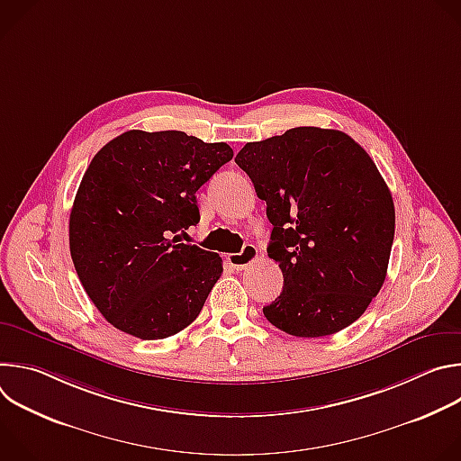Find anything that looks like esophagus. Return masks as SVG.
Listing matches in <instances>:
<instances>
[{"instance_id": "34e87169", "label": "esophagus", "mask_w": 461, "mask_h": 461, "mask_svg": "<svg viewBox=\"0 0 461 461\" xmlns=\"http://www.w3.org/2000/svg\"><path fill=\"white\" fill-rule=\"evenodd\" d=\"M257 258H258V251L253 244H246L240 253H230L228 255L230 267H233L237 272L246 270L248 267H251Z\"/></svg>"}]
</instances>
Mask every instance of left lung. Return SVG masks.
Masks as SVG:
<instances>
[{
    "label": "left lung",
    "instance_id": "left-lung-1",
    "mask_svg": "<svg viewBox=\"0 0 461 461\" xmlns=\"http://www.w3.org/2000/svg\"><path fill=\"white\" fill-rule=\"evenodd\" d=\"M235 162L267 201L268 257L285 277L265 317L295 338L350 326L384 283L396 226L374 160L343 131L294 127L248 142Z\"/></svg>",
    "mask_w": 461,
    "mask_h": 461
}]
</instances>
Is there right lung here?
Segmentation results:
<instances>
[{
    "label": "right lung",
    "instance_id": "add662e5",
    "mask_svg": "<svg viewBox=\"0 0 461 461\" xmlns=\"http://www.w3.org/2000/svg\"><path fill=\"white\" fill-rule=\"evenodd\" d=\"M233 158L184 131H125L91 160L69 219L77 274L98 312L139 339L191 324L222 276L219 253L178 240L201 221L196 191Z\"/></svg>",
    "mask_w": 461,
    "mask_h": 461
}]
</instances>
